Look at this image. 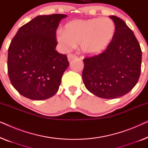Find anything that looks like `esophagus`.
Listing matches in <instances>:
<instances>
[{
	"label": "esophagus",
	"mask_w": 148,
	"mask_h": 148,
	"mask_svg": "<svg viewBox=\"0 0 148 148\" xmlns=\"http://www.w3.org/2000/svg\"><path fill=\"white\" fill-rule=\"evenodd\" d=\"M67 58H68L69 61H71V60H73V59H76V58H77V56H75V55H74V54H68Z\"/></svg>",
	"instance_id": "34e87169"
}]
</instances>
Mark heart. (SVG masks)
<instances>
[{
	"mask_svg": "<svg viewBox=\"0 0 148 148\" xmlns=\"http://www.w3.org/2000/svg\"><path fill=\"white\" fill-rule=\"evenodd\" d=\"M115 29L114 22L110 18L74 20L66 24L64 32H57L56 40L64 50H70L80 43L83 53L97 55L110 45Z\"/></svg>",
	"mask_w": 148,
	"mask_h": 148,
	"instance_id": "heart-1",
	"label": "heart"
}]
</instances>
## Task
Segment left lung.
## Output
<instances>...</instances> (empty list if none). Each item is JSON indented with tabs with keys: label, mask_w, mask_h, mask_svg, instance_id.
<instances>
[{
	"label": "left lung",
	"mask_w": 148,
	"mask_h": 148,
	"mask_svg": "<svg viewBox=\"0 0 148 148\" xmlns=\"http://www.w3.org/2000/svg\"><path fill=\"white\" fill-rule=\"evenodd\" d=\"M115 25L114 38L102 53L84 59L82 78L86 88L105 99L129 93L138 82L141 50L132 30L118 17L111 15Z\"/></svg>",
	"instance_id": "8db88e82"
}]
</instances>
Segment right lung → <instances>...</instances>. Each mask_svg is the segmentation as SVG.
Wrapping results in <instances>:
<instances>
[{"label": "right lung", "instance_id": "right-lung-1", "mask_svg": "<svg viewBox=\"0 0 148 148\" xmlns=\"http://www.w3.org/2000/svg\"><path fill=\"white\" fill-rule=\"evenodd\" d=\"M64 14L40 15L22 26L8 50L7 67L12 86L34 100L51 98L57 92L69 62L55 50L56 31Z\"/></svg>", "mask_w": 148, "mask_h": 148}]
</instances>
